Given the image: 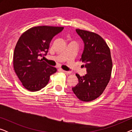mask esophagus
<instances>
[{
	"mask_svg": "<svg viewBox=\"0 0 132 132\" xmlns=\"http://www.w3.org/2000/svg\"><path fill=\"white\" fill-rule=\"evenodd\" d=\"M61 71H62V72H63L64 73L66 74V75H69V74L71 73V72L68 71H65V70H62Z\"/></svg>",
	"mask_w": 132,
	"mask_h": 132,
	"instance_id": "34e87169",
	"label": "esophagus"
}]
</instances>
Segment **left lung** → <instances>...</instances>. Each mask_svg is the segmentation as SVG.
<instances>
[{"label": "left lung", "mask_w": 132, "mask_h": 132, "mask_svg": "<svg viewBox=\"0 0 132 132\" xmlns=\"http://www.w3.org/2000/svg\"><path fill=\"white\" fill-rule=\"evenodd\" d=\"M84 43V50L80 61L85 63L86 74L80 76L76 86L72 88L79 100L91 102L102 95L111 76L112 68L110 48L98 34L87 30L76 29Z\"/></svg>", "instance_id": "8db88e82"}]
</instances>
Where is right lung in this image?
<instances>
[{"instance_id":"right-lung-1","label":"right lung","mask_w":132,"mask_h":132,"mask_svg":"<svg viewBox=\"0 0 132 132\" xmlns=\"http://www.w3.org/2000/svg\"><path fill=\"white\" fill-rule=\"evenodd\" d=\"M63 27L36 26L27 30L18 40L13 55L14 69L23 86L30 91H39L47 85L56 72L38 56L46 55L50 41Z\"/></svg>"}]
</instances>
